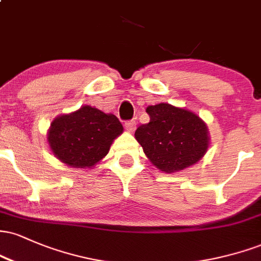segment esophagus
<instances>
[{
	"label": "esophagus",
	"instance_id": "34e87169",
	"mask_svg": "<svg viewBox=\"0 0 261 261\" xmlns=\"http://www.w3.org/2000/svg\"><path fill=\"white\" fill-rule=\"evenodd\" d=\"M125 128H126L127 131H130V133H134L135 128H136V121L127 120L126 122H125Z\"/></svg>",
	"mask_w": 261,
	"mask_h": 261
}]
</instances>
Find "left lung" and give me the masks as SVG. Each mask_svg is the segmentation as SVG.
<instances>
[{
    "label": "left lung",
    "instance_id": "8db88e82",
    "mask_svg": "<svg viewBox=\"0 0 261 261\" xmlns=\"http://www.w3.org/2000/svg\"><path fill=\"white\" fill-rule=\"evenodd\" d=\"M149 122L137 127L135 137L148 160L162 172L193 166L208 147L207 128L196 114L167 103L149 106Z\"/></svg>",
    "mask_w": 261,
    "mask_h": 261
}]
</instances>
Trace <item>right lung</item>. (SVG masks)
<instances>
[{"label":"right lung","mask_w":261,"mask_h":261,"mask_svg":"<svg viewBox=\"0 0 261 261\" xmlns=\"http://www.w3.org/2000/svg\"><path fill=\"white\" fill-rule=\"evenodd\" d=\"M122 130L115 115L85 106L70 115L56 118L47 140L60 161L70 167L86 168L106 157L112 142Z\"/></svg>","instance_id":"obj_1"}]
</instances>
